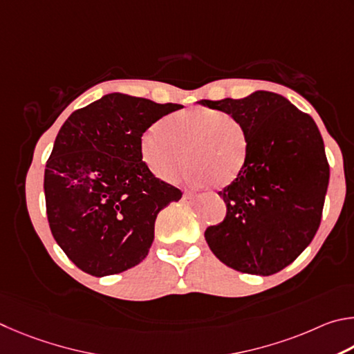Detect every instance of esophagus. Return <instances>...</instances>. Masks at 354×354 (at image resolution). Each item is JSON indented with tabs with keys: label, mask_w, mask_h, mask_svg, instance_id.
Returning a JSON list of instances; mask_svg holds the SVG:
<instances>
[{
	"label": "esophagus",
	"mask_w": 354,
	"mask_h": 354,
	"mask_svg": "<svg viewBox=\"0 0 354 354\" xmlns=\"http://www.w3.org/2000/svg\"><path fill=\"white\" fill-rule=\"evenodd\" d=\"M194 201H196V197L191 194V193H185L183 197H182V202L187 203V205H191V203H194Z\"/></svg>",
	"instance_id": "34e87169"
}]
</instances>
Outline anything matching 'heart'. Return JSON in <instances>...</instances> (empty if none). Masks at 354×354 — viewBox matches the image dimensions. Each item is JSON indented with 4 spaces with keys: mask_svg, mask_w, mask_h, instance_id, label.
<instances>
[{
    "mask_svg": "<svg viewBox=\"0 0 354 354\" xmlns=\"http://www.w3.org/2000/svg\"><path fill=\"white\" fill-rule=\"evenodd\" d=\"M249 140L238 120L224 111L196 107L165 118L142 135L141 158L160 180L174 183L187 169L194 187L232 185L243 172Z\"/></svg>",
    "mask_w": 354,
    "mask_h": 354,
    "instance_id": "obj_1",
    "label": "heart"
}]
</instances>
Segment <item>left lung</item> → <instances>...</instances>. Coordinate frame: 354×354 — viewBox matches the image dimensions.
I'll use <instances>...</instances> for the list:
<instances>
[{
	"instance_id": "1",
	"label": "left lung",
	"mask_w": 354,
	"mask_h": 354,
	"mask_svg": "<svg viewBox=\"0 0 354 354\" xmlns=\"http://www.w3.org/2000/svg\"><path fill=\"white\" fill-rule=\"evenodd\" d=\"M201 104L232 115L249 140L243 172L219 191L227 214L205 230L209 249L234 270L277 274L319 230L330 180L319 129L308 113L272 91Z\"/></svg>"
}]
</instances>
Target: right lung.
Listing matches in <instances>:
<instances>
[{"label": "right lung", "instance_id": "right-lung-1", "mask_svg": "<svg viewBox=\"0 0 354 354\" xmlns=\"http://www.w3.org/2000/svg\"><path fill=\"white\" fill-rule=\"evenodd\" d=\"M180 104L110 93L70 115L45 169L46 214L55 243L80 270L115 275L140 264L157 214L182 191L141 158V136Z\"/></svg>", "mask_w": 354, "mask_h": 354}]
</instances>
